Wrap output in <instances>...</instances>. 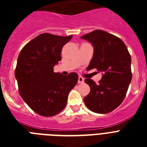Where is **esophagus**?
<instances>
[{
    "label": "esophagus",
    "instance_id": "34e87169",
    "mask_svg": "<svg viewBox=\"0 0 147 147\" xmlns=\"http://www.w3.org/2000/svg\"><path fill=\"white\" fill-rule=\"evenodd\" d=\"M83 82H84V78H83L82 77L79 76V77H78V84H82V83H83Z\"/></svg>",
    "mask_w": 147,
    "mask_h": 147
}]
</instances>
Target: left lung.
Here are the masks:
<instances>
[{
	"label": "left lung",
	"mask_w": 147,
	"mask_h": 147,
	"mask_svg": "<svg viewBox=\"0 0 147 147\" xmlns=\"http://www.w3.org/2000/svg\"><path fill=\"white\" fill-rule=\"evenodd\" d=\"M94 47V54L87 70L102 72L98 84L90 78L85 82L91 91L84 101L89 110L107 114L118 107L126 96L132 79L131 57L124 42L113 34L96 30L81 36Z\"/></svg>",
	"instance_id": "obj_1"
}]
</instances>
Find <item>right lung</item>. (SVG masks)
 <instances>
[{"instance_id":"right-lung-1","label":"right lung","mask_w":147,"mask_h":147,"mask_svg":"<svg viewBox=\"0 0 147 147\" xmlns=\"http://www.w3.org/2000/svg\"><path fill=\"white\" fill-rule=\"evenodd\" d=\"M71 37L42 33L20 53L15 69L20 95L40 115L52 117L64 109L69 93L78 82L76 72L63 76L53 71L62 47Z\"/></svg>"}]
</instances>
